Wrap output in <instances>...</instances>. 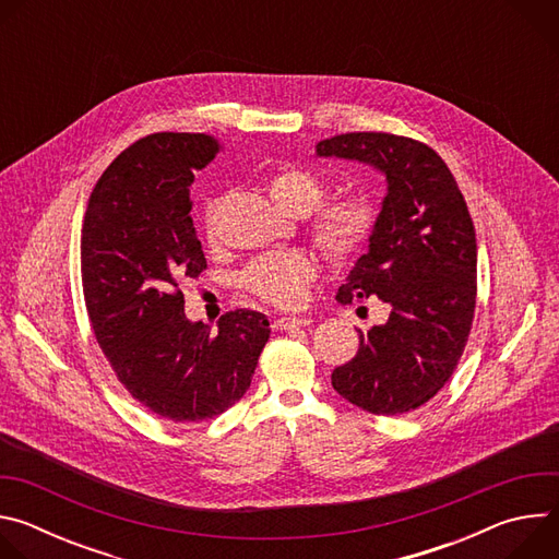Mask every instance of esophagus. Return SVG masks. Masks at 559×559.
<instances>
[{"label": "esophagus", "mask_w": 559, "mask_h": 559, "mask_svg": "<svg viewBox=\"0 0 559 559\" xmlns=\"http://www.w3.org/2000/svg\"><path fill=\"white\" fill-rule=\"evenodd\" d=\"M311 321L309 318H302V316H281L274 321V330H300V328H307Z\"/></svg>", "instance_id": "esophagus-1"}]
</instances>
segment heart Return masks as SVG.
<instances>
[{"label": "heart", "mask_w": 559, "mask_h": 559, "mask_svg": "<svg viewBox=\"0 0 559 559\" xmlns=\"http://www.w3.org/2000/svg\"><path fill=\"white\" fill-rule=\"evenodd\" d=\"M272 201L289 214L309 216V234L328 257L345 261L360 252L371 238L380 207L369 192H347L325 197L323 179L302 168H278L265 183ZM203 234L207 243L216 241V201L203 207ZM316 274V261L305 252H274L248 263L241 281L248 292L276 307H300Z\"/></svg>", "instance_id": "b5f03b06"}]
</instances>
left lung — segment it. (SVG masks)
I'll use <instances>...</instances> for the list:
<instances>
[{"instance_id": "obj_1", "label": "left lung", "mask_w": 559, "mask_h": 559, "mask_svg": "<svg viewBox=\"0 0 559 559\" xmlns=\"http://www.w3.org/2000/svg\"><path fill=\"white\" fill-rule=\"evenodd\" d=\"M316 152L371 164L389 186L369 252L336 294L341 305L376 296L389 321L358 330V354L332 384L369 414L414 412L447 384L473 325L477 243L466 201L440 154L412 136L345 132Z\"/></svg>"}]
</instances>
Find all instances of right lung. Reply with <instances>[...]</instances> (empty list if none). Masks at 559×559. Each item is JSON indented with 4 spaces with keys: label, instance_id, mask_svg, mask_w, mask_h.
<instances>
[{
    "label": "right lung",
    "instance_id": "1",
    "mask_svg": "<svg viewBox=\"0 0 559 559\" xmlns=\"http://www.w3.org/2000/svg\"><path fill=\"white\" fill-rule=\"evenodd\" d=\"M218 150L203 132L134 141L99 177L82 227L84 300L106 360L136 403L183 425L241 401L270 338L261 311H227L218 332L183 311V283L207 267L188 188Z\"/></svg>",
    "mask_w": 559,
    "mask_h": 559
}]
</instances>
